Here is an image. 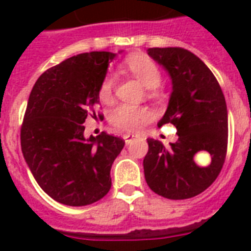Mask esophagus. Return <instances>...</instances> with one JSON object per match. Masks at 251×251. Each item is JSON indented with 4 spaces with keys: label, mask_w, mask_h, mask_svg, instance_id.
Masks as SVG:
<instances>
[{
    "label": "esophagus",
    "mask_w": 251,
    "mask_h": 251,
    "mask_svg": "<svg viewBox=\"0 0 251 251\" xmlns=\"http://www.w3.org/2000/svg\"><path fill=\"white\" fill-rule=\"evenodd\" d=\"M135 138H137V137H135V135H133V134H125V135H124V139H125L126 145L131 143V142H133Z\"/></svg>",
    "instance_id": "obj_1"
}]
</instances>
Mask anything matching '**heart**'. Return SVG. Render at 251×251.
<instances>
[{"label":"heart","mask_w":251,"mask_h":251,"mask_svg":"<svg viewBox=\"0 0 251 251\" xmlns=\"http://www.w3.org/2000/svg\"><path fill=\"white\" fill-rule=\"evenodd\" d=\"M125 68L129 70L134 76H137L142 83L147 88H156L160 84L161 73L160 69L155 64L152 58H150L146 54H131L125 60ZM114 88L113 75L105 76L99 88L100 99L106 101L112 98ZM152 117V113L146 106L129 105V104H121L110 113L109 122L116 129L126 131V133H135L149 122Z\"/></svg>","instance_id":"heart-1"}]
</instances>
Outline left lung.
Segmentation results:
<instances>
[{
	"instance_id": "8db88e82",
	"label": "left lung",
	"mask_w": 251,
	"mask_h": 251,
	"mask_svg": "<svg viewBox=\"0 0 251 251\" xmlns=\"http://www.w3.org/2000/svg\"><path fill=\"white\" fill-rule=\"evenodd\" d=\"M149 56L164 66L172 78L167 112L157 126L172 124L178 139L165 147L149 138L143 160L150 189L168 199L201 194L218 178L228 147V110L222 87L199 57L183 48H150ZM198 152H208L211 163H195Z\"/></svg>"
}]
</instances>
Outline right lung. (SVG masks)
<instances>
[{
	"label": "right lung",
	"mask_w": 251,
	"mask_h": 251,
	"mask_svg": "<svg viewBox=\"0 0 251 251\" xmlns=\"http://www.w3.org/2000/svg\"><path fill=\"white\" fill-rule=\"evenodd\" d=\"M114 53L76 54L48 69L29 94L21 127L22 152L39 186L66 206L98 202L112 186L110 168L125 141L102 131L83 135L96 114L99 88Z\"/></svg>",
	"instance_id": "right-lung-1"
}]
</instances>
